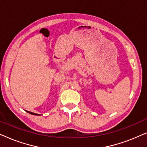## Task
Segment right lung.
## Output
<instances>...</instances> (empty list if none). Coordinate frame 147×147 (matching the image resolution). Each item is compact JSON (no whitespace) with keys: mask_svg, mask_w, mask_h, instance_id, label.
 Masks as SVG:
<instances>
[{"mask_svg":"<svg viewBox=\"0 0 147 147\" xmlns=\"http://www.w3.org/2000/svg\"><path fill=\"white\" fill-rule=\"evenodd\" d=\"M26 112H27L28 113L31 114H33V115H35V116H39L40 114H36V113H34V112H29V111H27V110H26Z\"/></svg>","mask_w":147,"mask_h":147,"instance_id":"1","label":"right lung"}]
</instances>
